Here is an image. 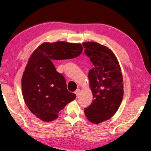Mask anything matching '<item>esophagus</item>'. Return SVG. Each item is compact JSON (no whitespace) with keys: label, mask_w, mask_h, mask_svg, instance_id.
<instances>
[{"label":"esophagus","mask_w":151,"mask_h":151,"mask_svg":"<svg viewBox=\"0 0 151 151\" xmlns=\"http://www.w3.org/2000/svg\"><path fill=\"white\" fill-rule=\"evenodd\" d=\"M80 89H77V90H76V91H75V94L76 95V96H77V97H78V96H79V93H80Z\"/></svg>","instance_id":"obj_1"}]
</instances>
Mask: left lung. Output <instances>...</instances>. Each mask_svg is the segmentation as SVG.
<instances>
[{"label": "left lung", "mask_w": 151, "mask_h": 151, "mask_svg": "<svg viewBox=\"0 0 151 151\" xmlns=\"http://www.w3.org/2000/svg\"><path fill=\"white\" fill-rule=\"evenodd\" d=\"M82 45L94 66L88 71L93 100L84 113L91 122L99 124L110 119L118 109L124 95L123 78L117 58L110 49L95 42Z\"/></svg>", "instance_id": "obj_1"}]
</instances>
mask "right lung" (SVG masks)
I'll list each match as a JSON object with an SVG mask.
<instances>
[{
	"label": "right lung",
	"mask_w": 151,
	"mask_h": 151,
	"mask_svg": "<svg viewBox=\"0 0 151 151\" xmlns=\"http://www.w3.org/2000/svg\"><path fill=\"white\" fill-rule=\"evenodd\" d=\"M80 43L45 42L31 55L22 78L24 102L35 116L44 122L58 117L60 111L75 100L64 76L56 71L53 60L71 59L81 54Z\"/></svg>",
	"instance_id": "obj_1"
}]
</instances>
